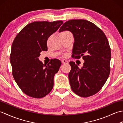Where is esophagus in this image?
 <instances>
[{
  "label": "esophagus",
  "mask_w": 123,
  "mask_h": 123,
  "mask_svg": "<svg viewBox=\"0 0 123 123\" xmlns=\"http://www.w3.org/2000/svg\"><path fill=\"white\" fill-rule=\"evenodd\" d=\"M61 62H62V63H63V64H68V63H69V62L67 60H64V59L62 60H61Z\"/></svg>",
  "instance_id": "obj_1"
}]
</instances>
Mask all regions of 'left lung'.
<instances>
[{
  "label": "left lung",
  "mask_w": 123,
  "mask_h": 123,
  "mask_svg": "<svg viewBox=\"0 0 123 123\" xmlns=\"http://www.w3.org/2000/svg\"><path fill=\"white\" fill-rule=\"evenodd\" d=\"M69 31L74 38L72 57L85 60L79 67L70 62L69 74L71 88L77 95L88 97L97 93L107 80L111 71V51L103 31L89 21L71 19L65 22L59 32Z\"/></svg>",
  "instance_id": "left-lung-1"
}]
</instances>
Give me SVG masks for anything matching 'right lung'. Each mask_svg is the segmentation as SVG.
Masks as SVG:
<instances>
[{"label":"right lung","mask_w":123,"mask_h":123,"mask_svg":"<svg viewBox=\"0 0 123 123\" xmlns=\"http://www.w3.org/2000/svg\"><path fill=\"white\" fill-rule=\"evenodd\" d=\"M62 24V20L31 23L13 41L10 55L13 77L23 92L31 97L43 98L53 87L54 74L59 71L61 61L51 59L46 66L38 57L41 52L48 50V38Z\"/></svg>","instance_id":"1"}]
</instances>
